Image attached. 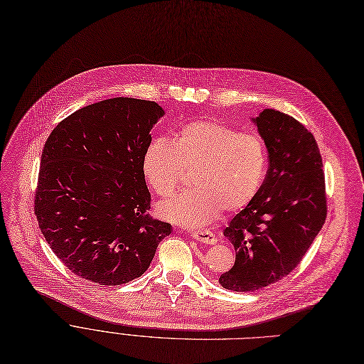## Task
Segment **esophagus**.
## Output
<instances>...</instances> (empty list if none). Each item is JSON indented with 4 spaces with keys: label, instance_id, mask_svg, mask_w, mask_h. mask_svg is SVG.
<instances>
[{
    "label": "esophagus",
    "instance_id": "34e87169",
    "mask_svg": "<svg viewBox=\"0 0 364 364\" xmlns=\"http://www.w3.org/2000/svg\"><path fill=\"white\" fill-rule=\"evenodd\" d=\"M192 237L202 242V243H206V245H215L217 243V236L215 233L209 232V230H198V232H193L192 233Z\"/></svg>",
    "mask_w": 364,
    "mask_h": 364
}]
</instances>
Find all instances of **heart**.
I'll use <instances>...</instances> for the list:
<instances>
[{"mask_svg":"<svg viewBox=\"0 0 364 364\" xmlns=\"http://www.w3.org/2000/svg\"><path fill=\"white\" fill-rule=\"evenodd\" d=\"M143 176L161 198L176 192L186 169H193L187 188L158 206V215L186 227H205L223 211L251 203L265 180L267 150L250 132L217 121L188 122L172 140L156 139L144 150Z\"/></svg>","mask_w":364,"mask_h":364,"instance_id":"1","label":"heart"}]
</instances>
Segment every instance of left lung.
I'll return each mask as SVG.
<instances>
[{"mask_svg":"<svg viewBox=\"0 0 364 364\" xmlns=\"http://www.w3.org/2000/svg\"><path fill=\"white\" fill-rule=\"evenodd\" d=\"M252 121L269 151V169L254 200L224 228L236 261L220 276V284L236 292H254L288 276L328 213L323 162L313 134L274 109H264Z\"/></svg>","mask_w":364,"mask_h":364,"instance_id":"8db88e82","label":"left lung"}]
</instances>
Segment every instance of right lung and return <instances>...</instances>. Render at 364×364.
Wrapping results in <instances>:
<instances>
[{"instance_id":"right-lung-1","label":"right lung","mask_w":364,"mask_h":364,"mask_svg":"<svg viewBox=\"0 0 364 364\" xmlns=\"http://www.w3.org/2000/svg\"><path fill=\"white\" fill-rule=\"evenodd\" d=\"M164 109L114 97L73 112L46 141L35 215L51 251L90 282L140 277L171 224L153 220L141 159Z\"/></svg>"}]
</instances>
